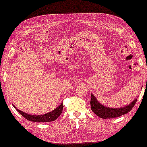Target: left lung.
<instances>
[{"instance_id": "8db88e82", "label": "left lung", "mask_w": 147, "mask_h": 147, "mask_svg": "<svg viewBox=\"0 0 147 147\" xmlns=\"http://www.w3.org/2000/svg\"><path fill=\"white\" fill-rule=\"evenodd\" d=\"M137 101V98L134 99V100L127 106L121 107V108H109L104 105H101L97 100L96 97L91 94L90 99V108L92 112L95 113L98 117L102 119H114L121 116L125 115L130 112L135 106Z\"/></svg>"}]
</instances>
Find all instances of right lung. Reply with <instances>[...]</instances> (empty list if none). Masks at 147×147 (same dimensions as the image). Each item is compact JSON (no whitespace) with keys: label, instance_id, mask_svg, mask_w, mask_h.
I'll return each instance as SVG.
<instances>
[{"label":"right lung","instance_id":"right-lung-1","mask_svg":"<svg viewBox=\"0 0 147 147\" xmlns=\"http://www.w3.org/2000/svg\"><path fill=\"white\" fill-rule=\"evenodd\" d=\"M13 107L16 109V111H17L22 117L25 118L26 119H27L30 121L36 122V123H46V122H51L55 121V120L61 115L64 107L63 103H61V104L57 108H56L55 110H53L50 113H47V114L40 115H32L18 110V109H16V107H14V105Z\"/></svg>","mask_w":147,"mask_h":147}]
</instances>
